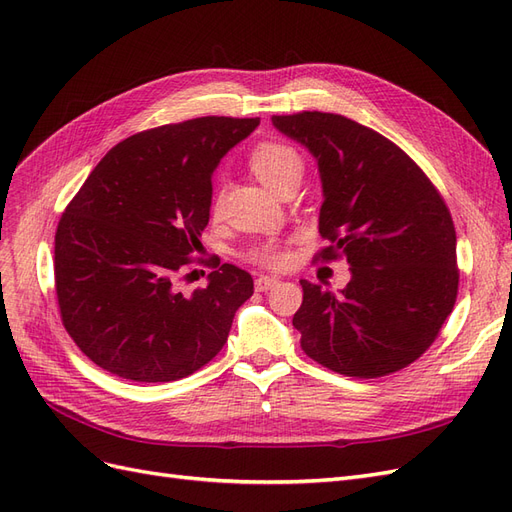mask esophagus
Masks as SVG:
<instances>
[{"label": "esophagus", "instance_id": "esophagus-1", "mask_svg": "<svg viewBox=\"0 0 512 512\" xmlns=\"http://www.w3.org/2000/svg\"><path fill=\"white\" fill-rule=\"evenodd\" d=\"M277 284H280V280H277V277H271V275L256 277V290L258 292H267V290H271Z\"/></svg>", "mask_w": 512, "mask_h": 512}]
</instances>
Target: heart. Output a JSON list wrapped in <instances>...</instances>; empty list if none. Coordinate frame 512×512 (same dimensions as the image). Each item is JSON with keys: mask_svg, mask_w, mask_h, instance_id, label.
I'll use <instances>...</instances> for the list:
<instances>
[{"mask_svg": "<svg viewBox=\"0 0 512 512\" xmlns=\"http://www.w3.org/2000/svg\"><path fill=\"white\" fill-rule=\"evenodd\" d=\"M250 164L252 173L265 183L269 185L271 190L280 192L282 183L292 177L294 173H301L303 170V160L299 156V151L280 143V141H262L258 143L252 153H250ZM222 211V196L215 194L211 200V215L213 218H218ZM247 260L256 262L260 267H269V269H280L286 265L288 254L280 243L275 241H267V243H260L256 247H252L250 252H247Z\"/></svg>", "mask_w": 512, "mask_h": 512, "instance_id": "obj_1", "label": "heart"}]
</instances>
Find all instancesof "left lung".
Wrapping results in <instances>:
<instances>
[{
	"instance_id": "1",
	"label": "left lung",
	"mask_w": 512,
	"mask_h": 512,
	"mask_svg": "<svg viewBox=\"0 0 512 512\" xmlns=\"http://www.w3.org/2000/svg\"><path fill=\"white\" fill-rule=\"evenodd\" d=\"M273 126L318 160L316 260L346 258L333 294L301 280L294 314L303 352L337 374L382 378L414 363L451 316L459 288L457 235L444 198L389 138L344 115H273Z\"/></svg>"
}]
</instances>
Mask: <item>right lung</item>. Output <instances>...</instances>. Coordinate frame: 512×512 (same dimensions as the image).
<instances>
[{
  "mask_svg": "<svg viewBox=\"0 0 512 512\" xmlns=\"http://www.w3.org/2000/svg\"><path fill=\"white\" fill-rule=\"evenodd\" d=\"M258 123L211 115L138 132L70 200L55 232V292L68 335L98 367L170 382L224 348L252 275L218 258L207 286L183 294L177 280L200 262L192 254L203 247L215 166Z\"/></svg>",
  "mask_w": 512,
  "mask_h": 512,
  "instance_id": "add662e5",
  "label": "right lung"
}]
</instances>
